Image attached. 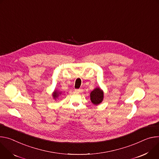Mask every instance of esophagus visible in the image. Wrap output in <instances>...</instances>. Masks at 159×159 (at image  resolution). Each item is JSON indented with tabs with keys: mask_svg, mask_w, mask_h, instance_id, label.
I'll list each match as a JSON object with an SVG mask.
<instances>
[{
	"mask_svg": "<svg viewBox=\"0 0 159 159\" xmlns=\"http://www.w3.org/2000/svg\"><path fill=\"white\" fill-rule=\"evenodd\" d=\"M81 91H82V90H81V89H76V90H75V92H77V93H81Z\"/></svg>",
	"mask_w": 159,
	"mask_h": 159,
	"instance_id": "34e87169",
	"label": "esophagus"
}]
</instances>
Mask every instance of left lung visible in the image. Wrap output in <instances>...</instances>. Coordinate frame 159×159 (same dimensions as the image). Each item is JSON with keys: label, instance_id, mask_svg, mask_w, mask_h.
I'll return each instance as SVG.
<instances>
[{"label": "left lung", "instance_id": "obj_1", "mask_svg": "<svg viewBox=\"0 0 159 159\" xmlns=\"http://www.w3.org/2000/svg\"><path fill=\"white\" fill-rule=\"evenodd\" d=\"M103 99V92L99 87L96 88L90 93V100L94 105L100 104Z\"/></svg>", "mask_w": 159, "mask_h": 159}]
</instances>
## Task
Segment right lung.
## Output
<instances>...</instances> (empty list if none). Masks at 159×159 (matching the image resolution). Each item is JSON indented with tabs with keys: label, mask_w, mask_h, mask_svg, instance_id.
Wrapping results in <instances>:
<instances>
[{
	"label": "right lung",
	"mask_w": 159,
	"mask_h": 159,
	"mask_svg": "<svg viewBox=\"0 0 159 159\" xmlns=\"http://www.w3.org/2000/svg\"><path fill=\"white\" fill-rule=\"evenodd\" d=\"M60 94H61V92H59L56 90V91L54 92V93H53L52 95H53V97H54V99H56V98H57V97H59V95Z\"/></svg>",
	"instance_id": "obj_1"
}]
</instances>
